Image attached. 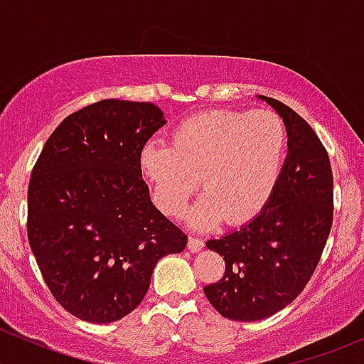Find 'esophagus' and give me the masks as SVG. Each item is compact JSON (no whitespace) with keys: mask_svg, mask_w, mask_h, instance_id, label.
I'll use <instances>...</instances> for the list:
<instances>
[{"mask_svg":"<svg viewBox=\"0 0 364 364\" xmlns=\"http://www.w3.org/2000/svg\"><path fill=\"white\" fill-rule=\"evenodd\" d=\"M204 248V241L200 240V237H196V236H192L188 240V250L190 252H193V253H197V252H200Z\"/></svg>","mask_w":364,"mask_h":364,"instance_id":"34e87169","label":"esophagus"}]
</instances>
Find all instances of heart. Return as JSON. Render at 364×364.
I'll list each match as a JSON object with an SVG mask.
<instances>
[{
	"label": "heart",
	"mask_w": 364,
	"mask_h": 364,
	"mask_svg": "<svg viewBox=\"0 0 364 364\" xmlns=\"http://www.w3.org/2000/svg\"><path fill=\"white\" fill-rule=\"evenodd\" d=\"M287 142V128L277 114L209 111L181 121L172 130L171 146L148 142L139 165L167 215H183L200 178L204 196L188 222L197 229H209L222 218L241 225L273 196Z\"/></svg>",
	"instance_id": "obj_1"
}]
</instances>
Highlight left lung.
I'll use <instances>...</instances> for the list:
<instances>
[{
  "mask_svg": "<svg viewBox=\"0 0 364 364\" xmlns=\"http://www.w3.org/2000/svg\"><path fill=\"white\" fill-rule=\"evenodd\" d=\"M287 128L280 181L262 211L205 247L225 260L204 294L223 317L253 322L284 310L314 274L333 225V172L321 139L282 102L260 97Z\"/></svg>",
  "mask_w": 364,
  "mask_h": 364,
  "instance_id": "obj_1",
  "label": "left lung"
}]
</instances>
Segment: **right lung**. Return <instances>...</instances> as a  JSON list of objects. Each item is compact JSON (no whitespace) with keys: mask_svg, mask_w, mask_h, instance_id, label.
<instances>
[{"mask_svg":"<svg viewBox=\"0 0 364 364\" xmlns=\"http://www.w3.org/2000/svg\"><path fill=\"white\" fill-rule=\"evenodd\" d=\"M164 112L149 102L102 100L50 134L28 186V240L58 303L93 324L141 304L156 262L186 234L149 199L139 155Z\"/></svg>","mask_w":364,"mask_h":364,"instance_id":"add662e5","label":"right lung"}]
</instances>
